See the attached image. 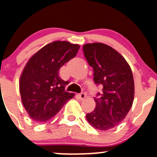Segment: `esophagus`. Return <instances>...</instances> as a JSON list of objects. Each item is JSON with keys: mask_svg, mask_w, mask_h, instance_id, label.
<instances>
[{"mask_svg": "<svg viewBox=\"0 0 157 157\" xmlns=\"http://www.w3.org/2000/svg\"><path fill=\"white\" fill-rule=\"evenodd\" d=\"M78 97L80 100H83V99L86 97V94L84 93H81V94H78Z\"/></svg>", "mask_w": 157, "mask_h": 157, "instance_id": "34e87169", "label": "esophagus"}]
</instances>
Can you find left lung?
<instances>
[{
  "label": "left lung",
  "instance_id": "left-lung-1",
  "mask_svg": "<svg viewBox=\"0 0 157 157\" xmlns=\"http://www.w3.org/2000/svg\"><path fill=\"white\" fill-rule=\"evenodd\" d=\"M83 51L94 70V82L103 86V93L94 97L95 109L86 114V120L97 130H110L124 121L133 104L131 68L121 54L104 44H86Z\"/></svg>",
  "mask_w": 157,
  "mask_h": 157
}]
</instances>
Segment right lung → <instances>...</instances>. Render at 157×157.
<instances>
[{"label": "right lung", "mask_w": 157, "mask_h": 157, "mask_svg": "<svg viewBox=\"0 0 157 157\" xmlns=\"http://www.w3.org/2000/svg\"><path fill=\"white\" fill-rule=\"evenodd\" d=\"M80 46L67 41L48 44L29 60L20 78V93L30 118L38 123L51 120L74 94L65 91L60 68L74 58Z\"/></svg>", "instance_id": "right-lung-1"}]
</instances>
